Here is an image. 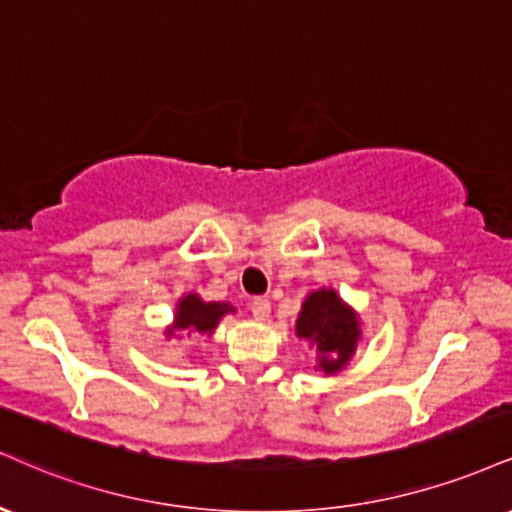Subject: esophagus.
Returning a JSON list of instances; mask_svg holds the SVG:
<instances>
[{
	"mask_svg": "<svg viewBox=\"0 0 512 512\" xmlns=\"http://www.w3.org/2000/svg\"><path fill=\"white\" fill-rule=\"evenodd\" d=\"M250 310H252V317H255L257 322H267L269 315H272V305H269L267 298H255V300H252Z\"/></svg>",
	"mask_w": 512,
	"mask_h": 512,
	"instance_id": "esophagus-1",
	"label": "esophagus"
}]
</instances>
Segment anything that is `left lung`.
<instances>
[{
  "mask_svg": "<svg viewBox=\"0 0 512 512\" xmlns=\"http://www.w3.org/2000/svg\"><path fill=\"white\" fill-rule=\"evenodd\" d=\"M295 336L315 348V369L324 377H334L353 360L357 343L362 341V319L336 288L322 286L307 293L295 319Z\"/></svg>",
  "mask_w": 512,
  "mask_h": 512,
  "instance_id": "obj_1",
  "label": "left lung"
}]
</instances>
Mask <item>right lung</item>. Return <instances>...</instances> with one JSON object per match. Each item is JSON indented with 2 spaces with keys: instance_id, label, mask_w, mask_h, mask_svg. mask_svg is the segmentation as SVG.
Here are the masks:
<instances>
[{
  "instance_id": "right-lung-1",
  "label": "right lung",
  "mask_w": 512,
  "mask_h": 512,
  "mask_svg": "<svg viewBox=\"0 0 512 512\" xmlns=\"http://www.w3.org/2000/svg\"><path fill=\"white\" fill-rule=\"evenodd\" d=\"M233 312H236V307L226 303V300H202L197 293H186L178 298L174 322L166 326L164 336L181 338L183 331L188 336H212L221 319L226 315H233Z\"/></svg>"
}]
</instances>
